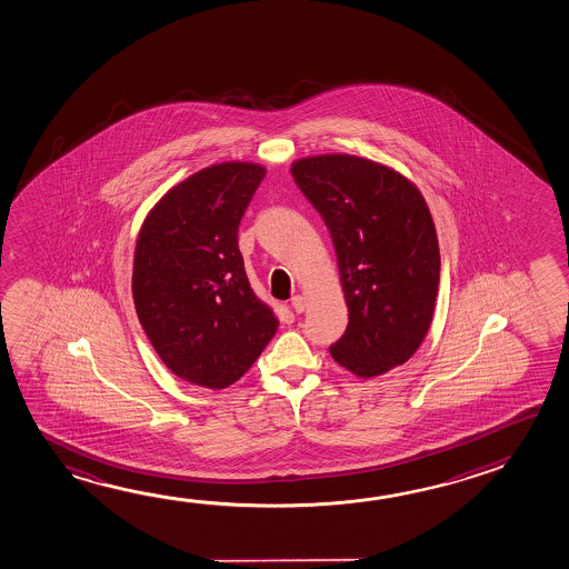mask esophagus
<instances>
[{
  "mask_svg": "<svg viewBox=\"0 0 569 569\" xmlns=\"http://www.w3.org/2000/svg\"><path fill=\"white\" fill-rule=\"evenodd\" d=\"M292 309L297 310V312H305V309H307V299H305L302 295L292 297Z\"/></svg>",
  "mask_w": 569,
  "mask_h": 569,
  "instance_id": "1",
  "label": "esophagus"
}]
</instances>
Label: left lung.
Here are the masks:
<instances>
[{
    "instance_id": "left-lung-1",
    "label": "left lung",
    "mask_w": 569,
    "mask_h": 569,
    "mask_svg": "<svg viewBox=\"0 0 569 569\" xmlns=\"http://www.w3.org/2000/svg\"><path fill=\"white\" fill-rule=\"evenodd\" d=\"M335 242L348 327L330 347L360 378L405 365L432 325L440 249L410 179L357 154H315L290 167Z\"/></svg>"
}]
</instances>
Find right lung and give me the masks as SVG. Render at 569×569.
I'll list each match as a JSON object with an SVG mask.
<instances>
[{"instance_id":"right-lung-1","label":"right lung","mask_w":569,"mask_h":569,"mask_svg":"<svg viewBox=\"0 0 569 569\" xmlns=\"http://www.w3.org/2000/svg\"><path fill=\"white\" fill-rule=\"evenodd\" d=\"M264 173L247 161L211 164L174 184L141 224L137 317L164 367L184 382L234 385L279 328L239 251V222Z\"/></svg>"}]
</instances>
